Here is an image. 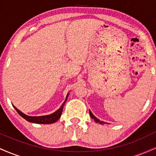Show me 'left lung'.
<instances>
[{
    "mask_svg": "<svg viewBox=\"0 0 156 156\" xmlns=\"http://www.w3.org/2000/svg\"><path fill=\"white\" fill-rule=\"evenodd\" d=\"M89 114H90V117H92V119H94V120L96 122H98V123H100V124H103H103H108V123H107V122H105L101 121V120H100V119H98V118L94 117V116L93 115V114H92V113L91 112V111H89Z\"/></svg>",
    "mask_w": 156,
    "mask_h": 156,
    "instance_id": "1",
    "label": "left lung"
}]
</instances>
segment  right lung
Wrapping results in <instances>:
<instances>
[{"label": "right lung", "mask_w": 156, "mask_h": 156, "mask_svg": "<svg viewBox=\"0 0 156 156\" xmlns=\"http://www.w3.org/2000/svg\"><path fill=\"white\" fill-rule=\"evenodd\" d=\"M68 96H69V93L67 94V97H66V99L63 104L61 105V107L56 112H55L53 114H49V115H45V116H39V117H31V116H28L26 114H23L22 112L17 109L15 106H14V108H15V110L17 111V113L21 116L23 118H24L25 119H26L27 121L29 122H33V123H37V124H51V123H54L59 119L61 115L62 114V111H63L64 105L65 104L66 101H67Z\"/></svg>", "instance_id": "obj_1"}]
</instances>
